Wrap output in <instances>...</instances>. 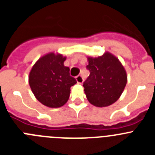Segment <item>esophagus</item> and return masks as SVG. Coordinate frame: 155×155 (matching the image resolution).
Returning a JSON list of instances; mask_svg holds the SVG:
<instances>
[{"label":"esophagus","mask_w":155,"mask_h":155,"mask_svg":"<svg viewBox=\"0 0 155 155\" xmlns=\"http://www.w3.org/2000/svg\"><path fill=\"white\" fill-rule=\"evenodd\" d=\"M76 81L78 84H82L83 83V78H82V77L81 75H78V76L76 77Z\"/></svg>","instance_id":"34e87169"}]
</instances>
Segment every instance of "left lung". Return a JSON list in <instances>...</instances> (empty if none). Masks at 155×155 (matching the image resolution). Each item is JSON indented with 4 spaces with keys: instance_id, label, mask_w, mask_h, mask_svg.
<instances>
[{
    "instance_id": "left-lung-1",
    "label": "left lung",
    "mask_w": 155,
    "mask_h": 155,
    "mask_svg": "<svg viewBox=\"0 0 155 155\" xmlns=\"http://www.w3.org/2000/svg\"><path fill=\"white\" fill-rule=\"evenodd\" d=\"M90 75L84 81L88 102L96 107H106L116 102L124 92L127 75L117 57L109 52L98 57H87Z\"/></svg>"
}]
</instances>
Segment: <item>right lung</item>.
I'll return each mask as SVG.
<instances>
[{
    "instance_id": "right-lung-1",
    "label": "right lung",
    "mask_w": 155,
    "mask_h": 155,
    "mask_svg": "<svg viewBox=\"0 0 155 155\" xmlns=\"http://www.w3.org/2000/svg\"><path fill=\"white\" fill-rule=\"evenodd\" d=\"M66 57L49 53L35 63L28 75V83L36 99L49 108H60L69 99L71 87L77 83L64 64Z\"/></svg>"
}]
</instances>
